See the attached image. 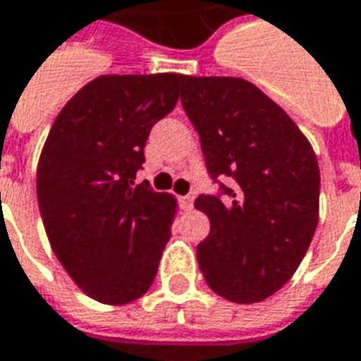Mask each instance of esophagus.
Returning <instances> with one entry per match:
<instances>
[{
	"instance_id": "1",
	"label": "esophagus",
	"mask_w": 361,
	"mask_h": 361,
	"mask_svg": "<svg viewBox=\"0 0 361 361\" xmlns=\"http://www.w3.org/2000/svg\"><path fill=\"white\" fill-rule=\"evenodd\" d=\"M193 195H183V197H180V205L183 211H191L193 209Z\"/></svg>"
}]
</instances>
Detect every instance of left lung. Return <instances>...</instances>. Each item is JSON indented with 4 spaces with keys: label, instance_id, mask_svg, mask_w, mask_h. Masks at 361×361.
Returning <instances> with one entry per match:
<instances>
[{
    "label": "left lung",
    "instance_id": "left-lung-1",
    "mask_svg": "<svg viewBox=\"0 0 361 361\" xmlns=\"http://www.w3.org/2000/svg\"><path fill=\"white\" fill-rule=\"evenodd\" d=\"M181 105L199 133L207 172L228 177L199 195L211 221L197 246L209 287L233 303H258L291 279L319 223L321 172L286 111L242 78H183Z\"/></svg>",
    "mask_w": 361,
    "mask_h": 361
}]
</instances>
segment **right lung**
<instances>
[{"label": "right lung", "mask_w": 361, "mask_h": 361, "mask_svg": "<svg viewBox=\"0 0 361 361\" xmlns=\"http://www.w3.org/2000/svg\"><path fill=\"white\" fill-rule=\"evenodd\" d=\"M183 78H95L58 113L40 152L37 197L50 246L99 303L142 297L170 240L176 199L135 180L150 128L176 107Z\"/></svg>", "instance_id": "1"}]
</instances>
